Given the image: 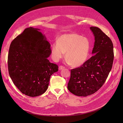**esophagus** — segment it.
Segmentation results:
<instances>
[{
  "label": "esophagus",
  "instance_id": "1",
  "mask_svg": "<svg viewBox=\"0 0 123 123\" xmlns=\"http://www.w3.org/2000/svg\"><path fill=\"white\" fill-rule=\"evenodd\" d=\"M64 68H65V67H64V66H60L59 67V70H62L63 69H64Z\"/></svg>",
  "mask_w": 123,
  "mask_h": 123
}]
</instances>
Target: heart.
Here are the masks:
<instances>
[{
  "instance_id": "heart-1",
  "label": "heart",
  "mask_w": 123,
  "mask_h": 123,
  "mask_svg": "<svg viewBox=\"0 0 123 123\" xmlns=\"http://www.w3.org/2000/svg\"><path fill=\"white\" fill-rule=\"evenodd\" d=\"M90 44L87 38L76 33H67L60 36L57 43L51 46V55L56 62L63 58L65 54L66 61L74 67L80 66L88 59Z\"/></svg>"
}]
</instances>
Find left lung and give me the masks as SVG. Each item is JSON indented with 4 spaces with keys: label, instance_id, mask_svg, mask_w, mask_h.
Masks as SVG:
<instances>
[{
    "label": "left lung",
    "instance_id": "1",
    "mask_svg": "<svg viewBox=\"0 0 123 123\" xmlns=\"http://www.w3.org/2000/svg\"><path fill=\"white\" fill-rule=\"evenodd\" d=\"M95 37L92 54L82 66L71 70L68 89L72 94L86 97L97 92L105 82L112 69L114 60L113 44L100 28L91 27Z\"/></svg>",
    "mask_w": 123,
    "mask_h": 123
}]
</instances>
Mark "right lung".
I'll list each match as a JSON object with an SVG mask.
<instances>
[{
    "label": "right lung",
    "instance_id": "1",
    "mask_svg": "<svg viewBox=\"0 0 123 123\" xmlns=\"http://www.w3.org/2000/svg\"><path fill=\"white\" fill-rule=\"evenodd\" d=\"M39 30L26 28L11 42L8 55L13 83L22 93L32 97L45 92L51 76L58 70V65L47 59L50 44Z\"/></svg>",
    "mask_w": 123,
    "mask_h": 123
}]
</instances>
